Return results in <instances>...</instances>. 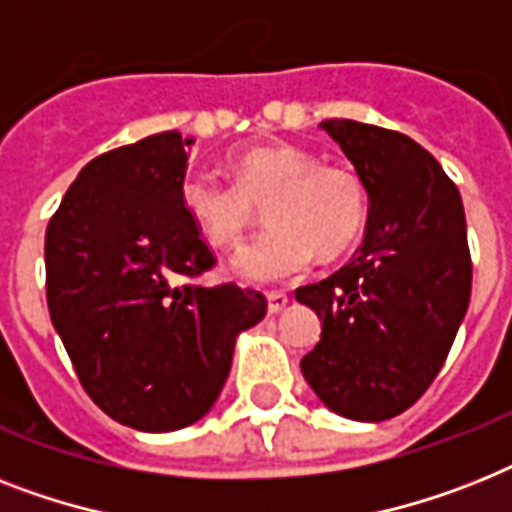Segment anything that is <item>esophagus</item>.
I'll return each instance as SVG.
<instances>
[{
	"label": "esophagus",
	"mask_w": 512,
	"mask_h": 512,
	"mask_svg": "<svg viewBox=\"0 0 512 512\" xmlns=\"http://www.w3.org/2000/svg\"><path fill=\"white\" fill-rule=\"evenodd\" d=\"M265 299H268V313L270 315L281 313V310L289 305V297H286L284 292H268V294H265Z\"/></svg>",
	"instance_id": "34e87169"
}]
</instances>
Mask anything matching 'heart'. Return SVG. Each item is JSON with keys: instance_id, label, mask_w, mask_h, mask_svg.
<instances>
[{"instance_id": "heart-1", "label": "heart", "mask_w": 512, "mask_h": 512, "mask_svg": "<svg viewBox=\"0 0 512 512\" xmlns=\"http://www.w3.org/2000/svg\"><path fill=\"white\" fill-rule=\"evenodd\" d=\"M228 162L236 181L189 170L178 199L199 234L218 247L239 242L265 205L270 226L228 263L236 278L281 281L305 270L315 255H344L363 234L368 189L352 168L326 165L286 141L236 149Z\"/></svg>"}]
</instances>
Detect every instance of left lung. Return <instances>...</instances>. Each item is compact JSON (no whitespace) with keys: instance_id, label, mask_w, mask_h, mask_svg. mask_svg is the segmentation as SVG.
<instances>
[{"instance_id":"left-lung-1","label":"left lung","mask_w":512,"mask_h":512,"mask_svg":"<svg viewBox=\"0 0 512 512\" xmlns=\"http://www.w3.org/2000/svg\"><path fill=\"white\" fill-rule=\"evenodd\" d=\"M368 189L363 247L294 297L323 321L302 376L328 410L378 423L415 405L471 302L463 199L442 165L400 131L323 120Z\"/></svg>"}]
</instances>
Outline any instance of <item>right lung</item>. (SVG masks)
Returning <instances> with one entry per match:
<instances>
[{
	"label": "right lung",
	"instance_id": "obj_1",
	"mask_svg": "<svg viewBox=\"0 0 512 512\" xmlns=\"http://www.w3.org/2000/svg\"><path fill=\"white\" fill-rule=\"evenodd\" d=\"M178 131L94 157L65 191L44 239L47 305L78 381L112 421L178 431L215 405L236 336L265 318V297L202 286L215 265L181 207Z\"/></svg>",
	"mask_w": 512,
	"mask_h": 512
}]
</instances>
